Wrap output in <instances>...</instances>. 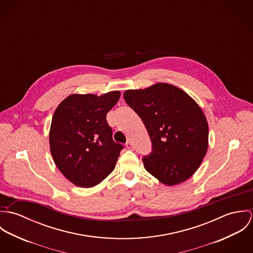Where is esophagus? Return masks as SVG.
Here are the masks:
<instances>
[{
    "instance_id": "obj_1",
    "label": "esophagus",
    "mask_w": 253,
    "mask_h": 253,
    "mask_svg": "<svg viewBox=\"0 0 253 253\" xmlns=\"http://www.w3.org/2000/svg\"><path fill=\"white\" fill-rule=\"evenodd\" d=\"M126 146L127 149H132V148H133V144H132L130 141H127Z\"/></svg>"
}]
</instances>
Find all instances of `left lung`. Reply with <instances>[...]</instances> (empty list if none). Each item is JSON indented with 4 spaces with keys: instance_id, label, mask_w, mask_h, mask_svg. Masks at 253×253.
<instances>
[{
    "instance_id": "obj_1",
    "label": "left lung",
    "mask_w": 253,
    "mask_h": 253,
    "mask_svg": "<svg viewBox=\"0 0 253 253\" xmlns=\"http://www.w3.org/2000/svg\"><path fill=\"white\" fill-rule=\"evenodd\" d=\"M124 98L143 121L152 142V152L142 159L145 169L169 186L190 178L209 146L208 121L196 101L165 83L126 90Z\"/></svg>"
}]
</instances>
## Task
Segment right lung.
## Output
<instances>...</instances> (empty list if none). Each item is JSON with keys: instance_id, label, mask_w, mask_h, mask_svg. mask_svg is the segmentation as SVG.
<instances>
[{"instance_id": "add662e5", "label": "right lung", "mask_w": 253, "mask_h": 253, "mask_svg": "<svg viewBox=\"0 0 253 253\" xmlns=\"http://www.w3.org/2000/svg\"><path fill=\"white\" fill-rule=\"evenodd\" d=\"M120 91L71 94L55 110L49 130L53 161L73 184L89 188L114 170L124 146L116 143L106 115L118 102Z\"/></svg>"}]
</instances>
